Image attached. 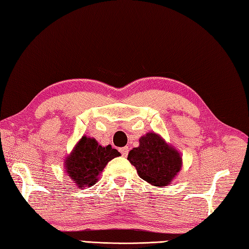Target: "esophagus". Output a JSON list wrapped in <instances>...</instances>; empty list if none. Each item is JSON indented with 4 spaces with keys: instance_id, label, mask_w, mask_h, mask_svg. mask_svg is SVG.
Listing matches in <instances>:
<instances>
[{
    "instance_id": "esophagus-1",
    "label": "esophagus",
    "mask_w": 249,
    "mask_h": 249,
    "mask_svg": "<svg viewBox=\"0 0 249 249\" xmlns=\"http://www.w3.org/2000/svg\"><path fill=\"white\" fill-rule=\"evenodd\" d=\"M128 151H129L128 147H123V148L120 149V152H121V154H122V157H127Z\"/></svg>"
}]
</instances>
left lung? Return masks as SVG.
<instances>
[{"instance_id":"1","label":"left lung","mask_w":249,"mask_h":249,"mask_svg":"<svg viewBox=\"0 0 249 249\" xmlns=\"http://www.w3.org/2000/svg\"><path fill=\"white\" fill-rule=\"evenodd\" d=\"M127 160L141 179L165 187L181 168V158L159 135L149 133L139 140V147L129 151Z\"/></svg>"}]
</instances>
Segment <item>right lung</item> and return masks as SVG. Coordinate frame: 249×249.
Returning <instances> with one entry per match:
<instances>
[{"label":"right lung","instance_id":"1","mask_svg":"<svg viewBox=\"0 0 249 249\" xmlns=\"http://www.w3.org/2000/svg\"><path fill=\"white\" fill-rule=\"evenodd\" d=\"M120 155L119 151L112 149L111 145L101 147L95 139L82 137L67 159V173L80 189L84 186L90 187L95 184L109 160Z\"/></svg>","mask_w":249,"mask_h":249}]
</instances>
